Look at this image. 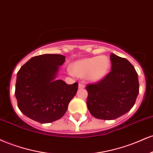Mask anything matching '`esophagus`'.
Masks as SVG:
<instances>
[{"label":"esophagus","instance_id":"1","mask_svg":"<svg viewBox=\"0 0 153 153\" xmlns=\"http://www.w3.org/2000/svg\"><path fill=\"white\" fill-rule=\"evenodd\" d=\"M84 87H85L84 84H83L82 83L79 84V89H83V88H84Z\"/></svg>","mask_w":153,"mask_h":153}]
</instances>
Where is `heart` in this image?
Wrapping results in <instances>:
<instances>
[{
	"label": "heart",
	"mask_w": 153,
	"mask_h": 153,
	"mask_svg": "<svg viewBox=\"0 0 153 153\" xmlns=\"http://www.w3.org/2000/svg\"><path fill=\"white\" fill-rule=\"evenodd\" d=\"M110 61L106 56L90 57L74 62L69 67L70 72L77 77L87 76L89 81L97 82L102 80L108 73Z\"/></svg>",
	"instance_id": "b5f03b06"
}]
</instances>
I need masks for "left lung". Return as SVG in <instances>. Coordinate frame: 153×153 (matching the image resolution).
Listing matches in <instances>:
<instances>
[{
    "mask_svg": "<svg viewBox=\"0 0 153 153\" xmlns=\"http://www.w3.org/2000/svg\"><path fill=\"white\" fill-rule=\"evenodd\" d=\"M112 71L101 81L86 87L87 105L91 114L105 120H115L132 109L138 94L137 71L128 60L110 55Z\"/></svg>",
    "mask_w": 153,
    "mask_h": 153,
    "instance_id": "obj_1",
    "label": "left lung"
}]
</instances>
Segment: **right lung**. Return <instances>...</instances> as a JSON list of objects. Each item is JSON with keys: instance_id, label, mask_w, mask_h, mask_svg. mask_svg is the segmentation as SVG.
<instances>
[{"instance_id": "1", "label": "right lung", "mask_w": 153, "mask_h": 153, "mask_svg": "<svg viewBox=\"0 0 153 153\" xmlns=\"http://www.w3.org/2000/svg\"><path fill=\"white\" fill-rule=\"evenodd\" d=\"M65 62L60 54L32 57L17 73L15 95L24 115L40 123H49L64 115L76 94L78 83L55 80L59 66Z\"/></svg>"}]
</instances>
